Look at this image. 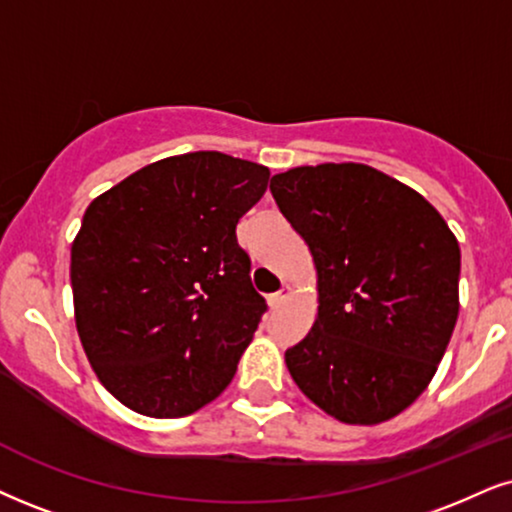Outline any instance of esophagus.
<instances>
[{
    "mask_svg": "<svg viewBox=\"0 0 512 512\" xmlns=\"http://www.w3.org/2000/svg\"><path fill=\"white\" fill-rule=\"evenodd\" d=\"M289 296H292V287L289 285H285L280 289V292H275V294H270V306L273 308H277L280 304H285V301L289 299Z\"/></svg>",
    "mask_w": 512,
    "mask_h": 512,
    "instance_id": "34e87169",
    "label": "esophagus"
}]
</instances>
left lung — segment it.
Instances as JSON below:
<instances>
[{
    "label": "left lung",
    "instance_id": "left-lung-1",
    "mask_svg": "<svg viewBox=\"0 0 512 512\" xmlns=\"http://www.w3.org/2000/svg\"><path fill=\"white\" fill-rule=\"evenodd\" d=\"M275 204L311 249L318 318L287 349L289 375L346 425L406 410L458 320V239L422 194L363 163L277 173Z\"/></svg>",
    "mask_w": 512,
    "mask_h": 512
}]
</instances>
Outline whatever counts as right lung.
<instances>
[{
	"label": "right lung",
	"mask_w": 512,
	"mask_h": 512,
	"mask_svg": "<svg viewBox=\"0 0 512 512\" xmlns=\"http://www.w3.org/2000/svg\"><path fill=\"white\" fill-rule=\"evenodd\" d=\"M268 178L258 163L194 151L87 206L71 246L75 327L123 406L182 418L232 382L268 308L235 230Z\"/></svg>",
	"instance_id": "obj_1"
}]
</instances>
